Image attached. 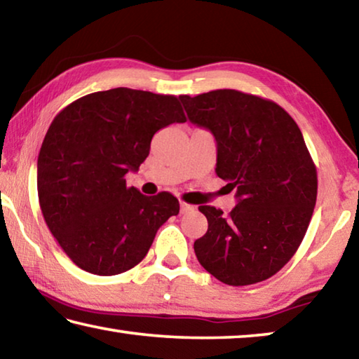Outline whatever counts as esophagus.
<instances>
[{
  "label": "esophagus",
  "instance_id": "obj_1",
  "mask_svg": "<svg viewBox=\"0 0 359 359\" xmlns=\"http://www.w3.org/2000/svg\"><path fill=\"white\" fill-rule=\"evenodd\" d=\"M193 209H194V208H193L191 204H187V203H184V201L180 203V212H182V214H187V212H190V210H193Z\"/></svg>",
  "mask_w": 359,
  "mask_h": 359
}]
</instances>
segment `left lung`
Returning <instances> with one entry per match:
<instances>
[{
  "instance_id": "1",
  "label": "left lung",
  "mask_w": 359,
  "mask_h": 359,
  "mask_svg": "<svg viewBox=\"0 0 359 359\" xmlns=\"http://www.w3.org/2000/svg\"><path fill=\"white\" fill-rule=\"evenodd\" d=\"M180 100L191 123L215 136V172L238 190L226 217L199 205L209 228L194 253L223 283L263 282L293 258L317 203V168L299 126L277 102L239 90Z\"/></svg>"
}]
</instances>
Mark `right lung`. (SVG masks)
<instances>
[{
  "mask_svg": "<svg viewBox=\"0 0 359 359\" xmlns=\"http://www.w3.org/2000/svg\"><path fill=\"white\" fill-rule=\"evenodd\" d=\"M179 98L133 88L85 95L57 114L38 156L48 229L81 269L115 276L141 263L158 228L179 214L168 191L145 196L125 175L149 156L158 130L184 123Z\"/></svg>",
  "mask_w": 359,
  "mask_h": 359,
  "instance_id": "1",
  "label": "right lung"
}]
</instances>
